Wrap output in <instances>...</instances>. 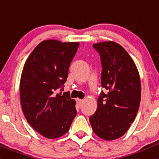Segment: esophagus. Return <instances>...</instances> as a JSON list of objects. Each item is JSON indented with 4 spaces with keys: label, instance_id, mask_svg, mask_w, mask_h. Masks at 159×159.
Listing matches in <instances>:
<instances>
[{
    "label": "esophagus",
    "instance_id": "34e87169",
    "mask_svg": "<svg viewBox=\"0 0 159 159\" xmlns=\"http://www.w3.org/2000/svg\"><path fill=\"white\" fill-rule=\"evenodd\" d=\"M76 101H77V103H78L80 106H81L83 103V102H84V100H83V99H77Z\"/></svg>",
    "mask_w": 159,
    "mask_h": 159
}]
</instances>
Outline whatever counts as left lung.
Listing matches in <instances>:
<instances>
[{
  "instance_id": "left-lung-1",
  "label": "left lung",
  "mask_w": 159,
  "mask_h": 159,
  "mask_svg": "<svg viewBox=\"0 0 159 159\" xmlns=\"http://www.w3.org/2000/svg\"><path fill=\"white\" fill-rule=\"evenodd\" d=\"M102 64L101 92L98 107L90 117L97 136L114 140L123 136L134 122L141 99L139 73L134 60L120 44L105 41L93 44Z\"/></svg>"
}]
</instances>
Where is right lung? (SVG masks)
<instances>
[{"label": "right lung", "instance_id": "right-lung-1", "mask_svg": "<svg viewBox=\"0 0 159 159\" xmlns=\"http://www.w3.org/2000/svg\"><path fill=\"white\" fill-rule=\"evenodd\" d=\"M79 45V42L43 40L24 65L20 82L22 111L31 127L48 139L66 134L76 116L75 101L69 92L61 95L56 91L67 80Z\"/></svg>", "mask_w": 159, "mask_h": 159}]
</instances>
